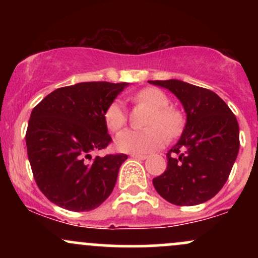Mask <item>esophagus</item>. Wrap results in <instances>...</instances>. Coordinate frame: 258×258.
I'll use <instances>...</instances> for the list:
<instances>
[{
	"label": "esophagus",
	"mask_w": 258,
	"mask_h": 258,
	"mask_svg": "<svg viewBox=\"0 0 258 258\" xmlns=\"http://www.w3.org/2000/svg\"><path fill=\"white\" fill-rule=\"evenodd\" d=\"M131 158L136 160H146L148 156L147 155H141V154H131Z\"/></svg>",
	"instance_id": "1"
}]
</instances>
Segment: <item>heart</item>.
I'll use <instances>...</instances> for the list:
<instances>
[{
    "instance_id": "obj_1",
    "label": "heart",
    "mask_w": 258,
    "mask_h": 258,
    "mask_svg": "<svg viewBox=\"0 0 258 258\" xmlns=\"http://www.w3.org/2000/svg\"><path fill=\"white\" fill-rule=\"evenodd\" d=\"M135 104H143L153 109L148 119L147 130H125L115 138V147L122 153L146 154L159 149L167 138H173L182 128V116L177 110L168 108V98L156 88H143L130 97ZM105 125L109 131L116 132L127 121L125 106L120 100H114L106 108Z\"/></svg>"
}]
</instances>
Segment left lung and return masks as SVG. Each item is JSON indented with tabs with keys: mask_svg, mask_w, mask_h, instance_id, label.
I'll use <instances>...</instances> for the list:
<instances>
[{
	"mask_svg": "<svg viewBox=\"0 0 258 258\" xmlns=\"http://www.w3.org/2000/svg\"><path fill=\"white\" fill-rule=\"evenodd\" d=\"M149 84L172 92L186 114L179 141L166 154V171L155 177L153 184L174 205L205 203L221 190L238 156L240 142L235 115L207 88L179 80H156Z\"/></svg>",
	"mask_w": 258,
	"mask_h": 258,
	"instance_id": "left-lung-1",
	"label": "left lung"
}]
</instances>
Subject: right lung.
<instances>
[{"instance_id":"add662e5","label":"right lung","mask_w":258,"mask_h":258,"mask_svg":"<svg viewBox=\"0 0 258 258\" xmlns=\"http://www.w3.org/2000/svg\"><path fill=\"white\" fill-rule=\"evenodd\" d=\"M128 84L80 82L58 88L32 109L26 149L35 182L49 201L91 211L114 189L125 154L92 159L111 142L104 114Z\"/></svg>"}]
</instances>
